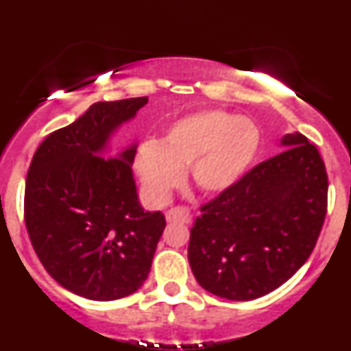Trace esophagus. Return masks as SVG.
I'll list each match as a JSON object with an SVG mask.
<instances>
[{
  "mask_svg": "<svg viewBox=\"0 0 351 351\" xmlns=\"http://www.w3.org/2000/svg\"><path fill=\"white\" fill-rule=\"evenodd\" d=\"M167 221L169 223H188L190 221V209L184 206L172 207L167 210Z\"/></svg>",
  "mask_w": 351,
  "mask_h": 351,
  "instance_id": "34e87169",
  "label": "esophagus"
}]
</instances>
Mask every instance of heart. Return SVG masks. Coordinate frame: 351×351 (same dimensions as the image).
Returning <instances> with one entry per match:
<instances>
[{
  "label": "heart",
  "instance_id": "b5f03b06",
  "mask_svg": "<svg viewBox=\"0 0 351 351\" xmlns=\"http://www.w3.org/2000/svg\"><path fill=\"white\" fill-rule=\"evenodd\" d=\"M260 133L250 119L223 110H202L176 121L160 142H144L135 154V172L153 202L163 204L190 170L204 195H219L250 169Z\"/></svg>",
  "mask_w": 351,
  "mask_h": 351
}]
</instances>
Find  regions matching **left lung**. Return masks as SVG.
<instances>
[{
	"mask_svg": "<svg viewBox=\"0 0 351 351\" xmlns=\"http://www.w3.org/2000/svg\"><path fill=\"white\" fill-rule=\"evenodd\" d=\"M285 151L200 207L188 260L198 285L228 300H253L309 258L327 214L328 179L318 149L288 133Z\"/></svg>",
	"mask_w": 351,
	"mask_h": 351,
	"instance_id": "8db88e82",
	"label": "left lung"
}]
</instances>
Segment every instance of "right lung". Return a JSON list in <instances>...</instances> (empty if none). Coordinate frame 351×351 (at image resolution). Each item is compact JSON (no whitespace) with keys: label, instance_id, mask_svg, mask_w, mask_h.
Returning <instances> with one entry per match:
<instances>
[{"label":"right lung","instance_id":"right-lung-1","mask_svg":"<svg viewBox=\"0 0 351 351\" xmlns=\"http://www.w3.org/2000/svg\"><path fill=\"white\" fill-rule=\"evenodd\" d=\"M147 96L98 101L56 130L31 160L24 219L45 271L91 300H117L144 285L165 216L138 204L132 163L137 145L116 158L96 156Z\"/></svg>","mask_w":351,"mask_h":351}]
</instances>
